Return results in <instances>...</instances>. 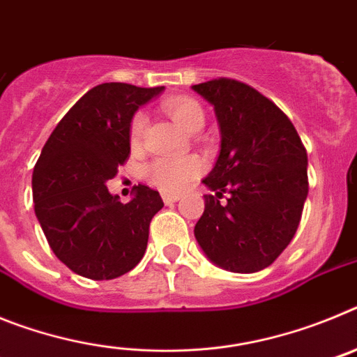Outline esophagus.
Instances as JSON below:
<instances>
[{"label":"esophagus","instance_id":"1","mask_svg":"<svg viewBox=\"0 0 357 357\" xmlns=\"http://www.w3.org/2000/svg\"><path fill=\"white\" fill-rule=\"evenodd\" d=\"M181 195H172V193H164L162 195V200L164 204H175V202L181 200Z\"/></svg>","mask_w":357,"mask_h":357}]
</instances>
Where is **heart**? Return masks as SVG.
<instances>
[{"instance_id": "obj_1", "label": "heart", "mask_w": 357, "mask_h": 357, "mask_svg": "<svg viewBox=\"0 0 357 357\" xmlns=\"http://www.w3.org/2000/svg\"><path fill=\"white\" fill-rule=\"evenodd\" d=\"M162 109L175 119L185 132H198L204 127L206 112L193 98H169ZM146 114L135 112L130 121V141L139 144L146 130ZM202 160L197 157H157L144 169L148 182L164 193H181L200 176Z\"/></svg>"}]
</instances>
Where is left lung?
<instances>
[{
	"label": "left lung",
	"instance_id": "1",
	"mask_svg": "<svg viewBox=\"0 0 357 357\" xmlns=\"http://www.w3.org/2000/svg\"><path fill=\"white\" fill-rule=\"evenodd\" d=\"M214 107L222 150L204 184L195 238L211 263L234 273L270 266L295 236L307 198V153L288 116L250 85L214 78L193 85ZM223 192L227 204H220Z\"/></svg>",
	"mask_w": 357,
	"mask_h": 357
}]
</instances>
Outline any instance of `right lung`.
Returning <instances> with one entry per match:
<instances>
[{
    "mask_svg": "<svg viewBox=\"0 0 357 357\" xmlns=\"http://www.w3.org/2000/svg\"><path fill=\"white\" fill-rule=\"evenodd\" d=\"M162 89L96 85L69 109L40 151L31 176L36 216L53 254L78 275L116 279L143 259L162 198L139 184L121 204L105 182L130 155L134 112Z\"/></svg>",
    "mask_w": 357,
    "mask_h": 357,
    "instance_id": "obj_1",
    "label": "right lung"
}]
</instances>
